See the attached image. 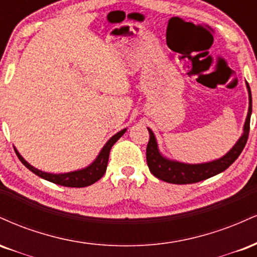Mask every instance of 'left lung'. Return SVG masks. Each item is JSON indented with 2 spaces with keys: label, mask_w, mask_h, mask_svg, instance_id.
Masks as SVG:
<instances>
[{
  "label": "left lung",
  "mask_w": 257,
  "mask_h": 257,
  "mask_svg": "<svg viewBox=\"0 0 257 257\" xmlns=\"http://www.w3.org/2000/svg\"><path fill=\"white\" fill-rule=\"evenodd\" d=\"M247 94H249V108H247V114L245 118V123L243 126V133L240 138L238 139L234 146L229 150L222 157L214 159V161L205 162V163L190 164L184 163V162L170 159L162 155L159 151L157 139L150 128V140L146 147V159L147 166H149L150 172H151L156 178L163 181L169 182V184L185 185V184H194V182L203 181V180L211 178V176L217 175V174L225 172L233 162L235 161L243 151L245 146L247 137H249L250 129V117H251V91H250L249 84L246 83Z\"/></svg>",
  "instance_id": "obj_1"
}]
</instances>
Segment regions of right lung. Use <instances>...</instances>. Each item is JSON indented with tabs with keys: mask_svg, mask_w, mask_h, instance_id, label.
Instances as JSON below:
<instances>
[{
	"mask_svg": "<svg viewBox=\"0 0 257 257\" xmlns=\"http://www.w3.org/2000/svg\"><path fill=\"white\" fill-rule=\"evenodd\" d=\"M125 132L126 128L122 129V131L116 133L113 137L108 139L107 143L105 144L104 147L101 149V151L99 152V155L96 156V158L91 162L89 166L69 173L53 174L42 172V170L37 169V168L32 167L30 163H28V162L23 158V156L18 152L16 147H14V150H16L18 158L22 161V163L24 164L29 170H31L32 173L36 174L37 176H40V178L47 180V181H51L53 184L65 186V187H85V186L93 185L94 182H96L98 180L102 178V175H104L106 172V168H107L108 155H110L111 147L113 146V144L116 143Z\"/></svg>",
	"mask_w": 257,
	"mask_h": 257,
	"instance_id": "add662e5",
	"label": "right lung"
}]
</instances>
